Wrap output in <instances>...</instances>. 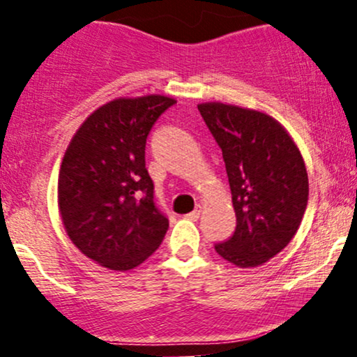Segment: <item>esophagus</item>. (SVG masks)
Instances as JSON below:
<instances>
[{
    "instance_id": "obj_1",
    "label": "esophagus",
    "mask_w": 357,
    "mask_h": 357,
    "mask_svg": "<svg viewBox=\"0 0 357 357\" xmlns=\"http://www.w3.org/2000/svg\"><path fill=\"white\" fill-rule=\"evenodd\" d=\"M202 211H203V206L202 204H198V206L195 208V210H192L190 215H188V218H191V220H198L199 218V215H202Z\"/></svg>"
}]
</instances>
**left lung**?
<instances>
[{"instance_id":"left-lung-1","label":"left lung","mask_w":357,"mask_h":357,"mask_svg":"<svg viewBox=\"0 0 357 357\" xmlns=\"http://www.w3.org/2000/svg\"><path fill=\"white\" fill-rule=\"evenodd\" d=\"M198 110L223 153L236 215L235 233L215 250L236 267H258L301 227L309 199L304 159L267 114L221 102L199 104Z\"/></svg>"}]
</instances>
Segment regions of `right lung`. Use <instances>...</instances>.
I'll return each instance as SVG.
<instances>
[{"mask_svg":"<svg viewBox=\"0 0 357 357\" xmlns=\"http://www.w3.org/2000/svg\"><path fill=\"white\" fill-rule=\"evenodd\" d=\"M176 100L116 99L85 119L65 151L59 208L72 243L102 267L126 272L151 257L169 221L155 206L146 139Z\"/></svg>","mask_w":357,"mask_h":357,"instance_id":"add662e5","label":"right lung"}]
</instances>
